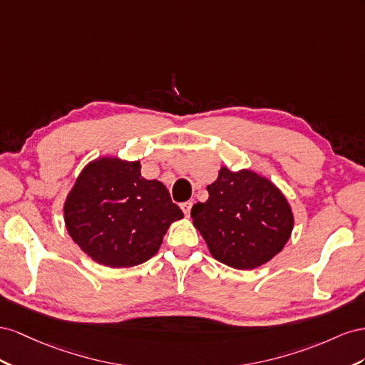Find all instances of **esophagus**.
I'll return each mask as SVG.
<instances>
[{
    "instance_id": "1",
    "label": "esophagus",
    "mask_w": 365,
    "mask_h": 365,
    "mask_svg": "<svg viewBox=\"0 0 365 365\" xmlns=\"http://www.w3.org/2000/svg\"><path fill=\"white\" fill-rule=\"evenodd\" d=\"M180 207H182L183 214H185L186 217H190V214H191V207H192V202H191V200H190V202H183V203L180 205Z\"/></svg>"
}]
</instances>
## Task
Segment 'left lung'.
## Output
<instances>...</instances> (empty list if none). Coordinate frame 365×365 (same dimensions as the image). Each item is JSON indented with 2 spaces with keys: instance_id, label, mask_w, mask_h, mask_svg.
<instances>
[{
  "instance_id": "left-lung-1",
  "label": "left lung",
  "mask_w": 365,
  "mask_h": 365,
  "mask_svg": "<svg viewBox=\"0 0 365 365\" xmlns=\"http://www.w3.org/2000/svg\"><path fill=\"white\" fill-rule=\"evenodd\" d=\"M210 199L191 210L211 255L234 269L267 263L287 243L292 210L274 183L249 170H220L207 186Z\"/></svg>"
}]
</instances>
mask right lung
Wrapping results in <instances>:
<instances>
[{
  "label": "right lung",
  "instance_id": "add662e5",
  "mask_svg": "<svg viewBox=\"0 0 365 365\" xmlns=\"http://www.w3.org/2000/svg\"><path fill=\"white\" fill-rule=\"evenodd\" d=\"M64 215L73 242L96 263L131 267L159 251L183 212L162 182L143 179L139 162L103 158L81 173Z\"/></svg>",
  "mask_w": 365,
  "mask_h": 365
}]
</instances>
